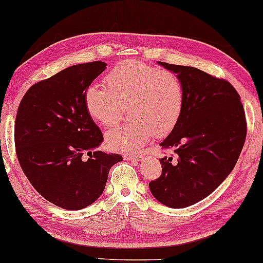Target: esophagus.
<instances>
[{"mask_svg":"<svg viewBox=\"0 0 263 263\" xmlns=\"http://www.w3.org/2000/svg\"><path fill=\"white\" fill-rule=\"evenodd\" d=\"M124 159H127V161H132V159H137V161H140V159L142 158V156L141 155H133V154H125L124 156Z\"/></svg>","mask_w":263,"mask_h":263,"instance_id":"esophagus-1","label":"esophagus"}]
</instances>
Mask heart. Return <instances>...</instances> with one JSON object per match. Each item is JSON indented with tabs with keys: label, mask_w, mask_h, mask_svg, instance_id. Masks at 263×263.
I'll use <instances>...</instances> for the list:
<instances>
[{
	"label": "heart",
	"mask_w": 263,
	"mask_h": 263,
	"mask_svg": "<svg viewBox=\"0 0 263 263\" xmlns=\"http://www.w3.org/2000/svg\"><path fill=\"white\" fill-rule=\"evenodd\" d=\"M106 86L91 84L84 96L89 115L102 126L118 121L128 107L132 122L116 125L106 133L112 151L137 152L153 136H165L176 126L182 111L183 87L177 74L142 61L126 60L112 68Z\"/></svg>",
	"instance_id": "obj_1"
}]
</instances>
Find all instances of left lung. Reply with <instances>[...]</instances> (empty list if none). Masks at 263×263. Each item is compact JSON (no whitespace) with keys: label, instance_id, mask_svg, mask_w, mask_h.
Segmentation results:
<instances>
[{"label":"left lung","instance_id":"left-lung-1","mask_svg":"<svg viewBox=\"0 0 263 263\" xmlns=\"http://www.w3.org/2000/svg\"><path fill=\"white\" fill-rule=\"evenodd\" d=\"M158 64L181 81L183 105L176 126L159 143L172 148L177 161L159 158L162 174L149 189L158 202L182 209L208 197L233 171L246 138L245 112L228 81L195 67Z\"/></svg>","mask_w":263,"mask_h":263}]
</instances>
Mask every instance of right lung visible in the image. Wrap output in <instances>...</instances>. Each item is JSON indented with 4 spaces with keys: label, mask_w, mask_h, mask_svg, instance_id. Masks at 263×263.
I'll use <instances>...</instances> for the list:
<instances>
[{
    "label": "right lung",
    "mask_w": 263,
    "mask_h": 263,
    "mask_svg": "<svg viewBox=\"0 0 263 263\" xmlns=\"http://www.w3.org/2000/svg\"><path fill=\"white\" fill-rule=\"evenodd\" d=\"M104 61L70 66L29 87L14 124L20 166L37 193L57 206L81 210L100 197L118 154L95 151L104 141L86 110L87 87ZM90 157L84 160V154Z\"/></svg>",
    "instance_id": "right-lung-1"
}]
</instances>
